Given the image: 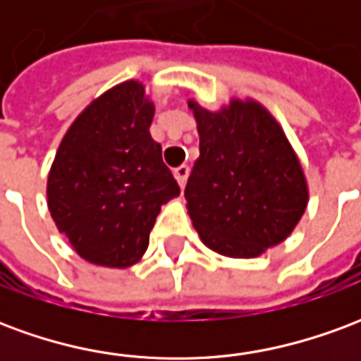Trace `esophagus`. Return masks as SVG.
<instances>
[{
    "mask_svg": "<svg viewBox=\"0 0 361 361\" xmlns=\"http://www.w3.org/2000/svg\"><path fill=\"white\" fill-rule=\"evenodd\" d=\"M188 176H189V166H180V168H176V170H173V178L178 180V183H180L181 189L185 188Z\"/></svg>",
    "mask_w": 361,
    "mask_h": 361,
    "instance_id": "34e87169",
    "label": "esophagus"
}]
</instances>
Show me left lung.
<instances>
[{
    "label": "left lung",
    "mask_w": 361,
    "mask_h": 361,
    "mask_svg": "<svg viewBox=\"0 0 361 361\" xmlns=\"http://www.w3.org/2000/svg\"><path fill=\"white\" fill-rule=\"evenodd\" d=\"M199 158L185 185L189 219L209 250L253 259L294 232L310 201L302 162L263 104L232 98L212 111L188 100Z\"/></svg>",
    "instance_id": "left-lung-1"
}]
</instances>
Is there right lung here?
I'll use <instances>...</instances> for the list:
<instances>
[{
  "label": "right lung",
  "mask_w": 361,
  "mask_h": 361,
  "mask_svg": "<svg viewBox=\"0 0 361 361\" xmlns=\"http://www.w3.org/2000/svg\"><path fill=\"white\" fill-rule=\"evenodd\" d=\"M154 102L139 81L94 98L59 142L48 173V209L92 265L127 269L149 247L160 207L180 195L149 127Z\"/></svg>",
  "instance_id": "obj_1"
}]
</instances>
